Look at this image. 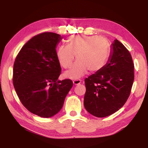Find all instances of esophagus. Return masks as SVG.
<instances>
[{
    "label": "esophagus",
    "instance_id": "esophagus-1",
    "mask_svg": "<svg viewBox=\"0 0 148 148\" xmlns=\"http://www.w3.org/2000/svg\"><path fill=\"white\" fill-rule=\"evenodd\" d=\"M82 83V80L81 79H74V81H73V83H74V85H77L80 84V83Z\"/></svg>",
    "mask_w": 148,
    "mask_h": 148
}]
</instances>
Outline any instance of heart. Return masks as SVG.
Listing matches in <instances>:
<instances>
[{
	"label": "heart",
	"instance_id": "heart-1",
	"mask_svg": "<svg viewBox=\"0 0 148 148\" xmlns=\"http://www.w3.org/2000/svg\"><path fill=\"white\" fill-rule=\"evenodd\" d=\"M66 45H60L56 50V56L64 69L71 66L75 58L77 61L65 76L77 79L88 70L90 72L100 71L108 60L110 48L107 40L98 36L74 35L66 40Z\"/></svg>",
	"mask_w": 148,
	"mask_h": 148
}]
</instances>
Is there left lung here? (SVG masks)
<instances>
[{
    "label": "left lung",
    "mask_w": 148,
    "mask_h": 148,
    "mask_svg": "<svg viewBox=\"0 0 148 148\" xmlns=\"http://www.w3.org/2000/svg\"><path fill=\"white\" fill-rule=\"evenodd\" d=\"M112 45L107 63L85 79V108L99 118L108 116L123 107L130 95L135 77L130 52L117 39Z\"/></svg>",
    "instance_id": "1"
}]
</instances>
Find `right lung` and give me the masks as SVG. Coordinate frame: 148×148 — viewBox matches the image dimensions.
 <instances>
[{
  "label": "right lung",
  "instance_id": "1",
  "mask_svg": "<svg viewBox=\"0 0 148 148\" xmlns=\"http://www.w3.org/2000/svg\"><path fill=\"white\" fill-rule=\"evenodd\" d=\"M62 37L44 32L21 48L13 64V83L21 103L29 112L43 118L60 111L73 86L71 79L58 80L61 73L56 48Z\"/></svg>",
  "mask_w": 148,
  "mask_h": 148
}]
</instances>
